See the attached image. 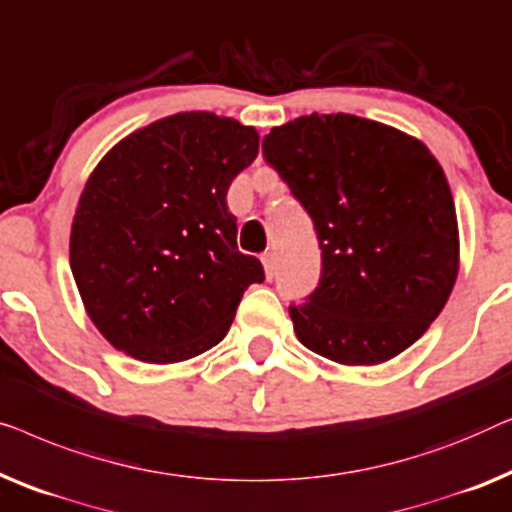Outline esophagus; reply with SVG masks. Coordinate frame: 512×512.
I'll return each instance as SVG.
<instances>
[{
	"mask_svg": "<svg viewBox=\"0 0 512 512\" xmlns=\"http://www.w3.org/2000/svg\"><path fill=\"white\" fill-rule=\"evenodd\" d=\"M262 264H264V271H266V278H273L276 276V255L273 253H264L262 255Z\"/></svg>",
	"mask_w": 512,
	"mask_h": 512,
	"instance_id": "esophagus-1",
	"label": "esophagus"
}]
</instances>
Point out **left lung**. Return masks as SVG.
Returning <instances> with one entry per match:
<instances>
[{
  "label": "left lung",
  "mask_w": 512,
  "mask_h": 512,
  "mask_svg": "<svg viewBox=\"0 0 512 512\" xmlns=\"http://www.w3.org/2000/svg\"><path fill=\"white\" fill-rule=\"evenodd\" d=\"M262 153L311 215L322 248L318 287L290 306L299 341L345 366L410 348L459 271L455 201L436 157L415 136L348 113L273 127Z\"/></svg>",
  "instance_id": "8db88e82"
}]
</instances>
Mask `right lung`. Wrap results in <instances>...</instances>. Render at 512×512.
Listing matches in <instances>:
<instances>
[{
  "label": "right lung",
  "mask_w": 512,
  "mask_h": 512,
  "mask_svg": "<svg viewBox=\"0 0 512 512\" xmlns=\"http://www.w3.org/2000/svg\"><path fill=\"white\" fill-rule=\"evenodd\" d=\"M259 150L255 127L190 111L136 129L83 187L69 259L90 320L115 350L148 364L197 357L227 336L262 283L239 253L227 190Z\"/></svg>",
  "instance_id": "right-lung-1"
}]
</instances>
